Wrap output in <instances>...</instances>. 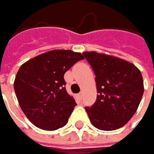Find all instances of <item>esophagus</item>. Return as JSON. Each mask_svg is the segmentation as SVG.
Wrapping results in <instances>:
<instances>
[{"mask_svg":"<svg viewBox=\"0 0 154 154\" xmlns=\"http://www.w3.org/2000/svg\"><path fill=\"white\" fill-rule=\"evenodd\" d=\"M77 97H78L80 100H82V92H80L79 94H77Z\"/></svg>","mask_w":154,"mask_h":154,"instance_id":"1","label":"esophagus"}]
</instances>
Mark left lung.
Listing matches in <instances>:
<instances>
[{
	"instance_id": "obj_1",
	"label": "left lung",
	"mask_w": 154,
	"mask_h": 154,
	"mask_svg": "<svg viewBox=\"0 0 154 154\" xmlns=\"http://www.w3.org/2000/svg\"><path fill=\"white\" fill-rule=\"evenodd\" d=\"M96 75L97 100L85 109L98 129L124 126L136 112L143 94L140 70L130 62L94 51L82 53Z\"/></svg>"
}]
</instances>
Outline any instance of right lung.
<instances>
[{"mask_svg":"<svg viewBox=\"0 0 154 154\" xmlns=\"http://www.w3.org/2000/svg\"><path fill=\"white\" fill-rule=\"evenodd\" d=\"M81 53L51 50L24 63L14 81L19 104L28 119L46 131L64 126L76 102L65 89L64 73L78 61Z\"/></svg>","mask_w":154,"mask_h":154,"instance_id":"1","label":"right lung"}]
</instances>
